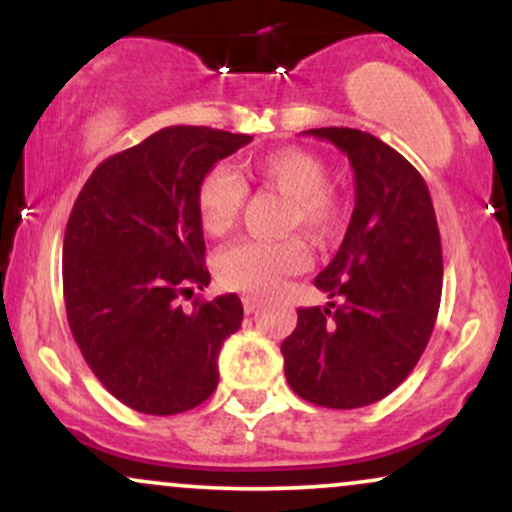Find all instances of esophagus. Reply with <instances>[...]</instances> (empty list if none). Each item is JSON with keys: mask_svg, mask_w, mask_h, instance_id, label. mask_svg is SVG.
<instances>
[{"mask_svg": "<svg viewBox=\"0 0 512 512\" xmlns=\"http://www.w3.org/2000/svg\"><path fill=\"white\" fill-rule=\"evenodd\" d=\"M260 301H257V298H252V296H245L243 298V308H245V313L248 315H252V313H257V308H260Z\"/></svg>", "mask_w": 512, "mask_h": 512, "instance_id": "esophagus-1", "label": "esophagus"}]
</instances>
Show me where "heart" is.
<instances>
[{
  "label": "heart",
  "mask_w": 512,
  "mask_h": 512,
  "mask_svg": "<svg viewBox=\"0 0 512 512\" xmlns=\"http://www.w3.org/2000/svg\"><path fill=\"white\" fill-rule=\"evenodd\" d=\"M250 175L262 185L289 197L286 228H301L315 240L330 238L344 216V199L330 185L322 158L303 149H281L257 158ZM248 187L228 166H214L197 187V214L211 236H223L243 214ZM310 255L298 236L281 240L245 238L228 245L216 257V274L228 289L267 296L286 276L303 272Z\"/></svg>",
  "instance_id": "b5f03b06"
}]
</instances>
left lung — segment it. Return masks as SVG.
Instances as JSON below:
<instances>
[{
	"mask_svg": "<svg viewBox=\"0 0 512 512\" xmlns=\"http://www.w3.org/2000/svg\"><path fill=\"white\" fill-rule=\"evenodd\" d=\"M305 134L349 156L356 204L342 248L315 276L334 301L298 308L284 373L305 402L358 409L402 385L431 339L443 293L438 221L421 173L392 146L349 127Z\"/></svg>",
	"mask_w": 512,
	"mask_h": 512,
	"instance_id": "8db88e82",
	"label": "left lung"
}]
</instances>
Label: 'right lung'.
Returning a JSON list of instances; mask_svg holds the SVG:
<instances>
[{"mask_svg":"<svg viewBox=\"0 0 512 512\" xmlns=\"http://www.w3.org/2000/svg\"><path fill=\"white\" fill-rule=\"evenodd\" d=\"M250 134L175 125L105 158L64 231L69 330L110 395L142 414L195 409L219 385L216 358L238 332L236 293L180 298L209 284L197 187Z\"/></svg>","mask_w":512,"mask_h":512,"instance_id":"add662e5","label":"right lung"}]
</instances>
